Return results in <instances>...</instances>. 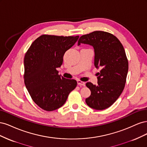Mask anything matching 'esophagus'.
I'll list each match as a JSON object with an SVG mask.
<instances>
[{
    "label": "esophagus",
    "mask_w": 147,
    "mask_h": 147,
    "mask_svg": "<svg viewBox=\"0 0 147 147\" xmlns=\"http://www.w3.org/2000/svg\"><path fill=\"white\" fill-rule=\"evenodd\" d=\"M77 83H78V85L83 86H85V83L83 82H82V81H80V80H77Z\"/></svg>",
    "instance_id": "obj_1"
}]
</instances>
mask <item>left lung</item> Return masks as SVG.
Instances as JSON below:
<instances>
[{
	"label": "left lung",
	"mask_w": 147,
	"mask_h": 147,
	"mask_svg": "<svg viewBox=\"0 0 147 147\" xmlns=\"http://www.w3.org/2000/svg\"><path fill=\"white\" fill-rule=\"evenodd\" d=\"M88 44L94 48V65L100 68L95 85L88 82L91 96L86 99V103L95 110L109 108L122 93L128 72V61L121 43L113 34L97 30L83 35L78 41Z\"/></svg>",
	"instance_id": "1"
}]
</instances>
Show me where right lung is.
Masks as SVG:
<instances>
[{"label": "right lung", "mask_w": 147, "mask_h": 147, "mask_svg": "<svg viewBox=\"0 0 147 147\" xmlns=\"http://www.w3.org/2000/svg\"><path fill=\"white\" fill-rule=\"evenodd\" d=\"M79 36L42 35L31 44L24 59V83L34 102L46 111L63 106L77 82L59 75L57 68L63 64L67 50Z\"/></svg>", "instance_id": "obj_1"}]
</instances>
